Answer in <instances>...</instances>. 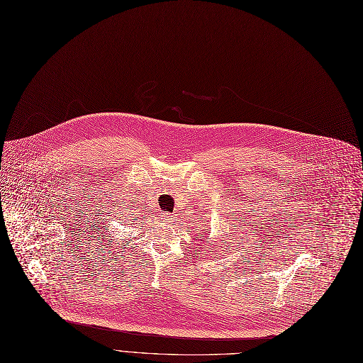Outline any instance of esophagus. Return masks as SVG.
<instances>
[{
	"instance_id": "esophagus-1",
	"label": "esophagus",
	"mask_w": 363,
	"mask_h": 363,
	"mask_svg": "<svg viewBox=\"0 0 363 363\" xmlns=\"http://www.w3.org/2000/svg\"><path fill=\"white\" fill-rule=\"evenodd\" d=\"M165 218H167V220H169V221H171V220H172V216H169V214H167V216H165Z\"/></svg>"
}]
</instances>
